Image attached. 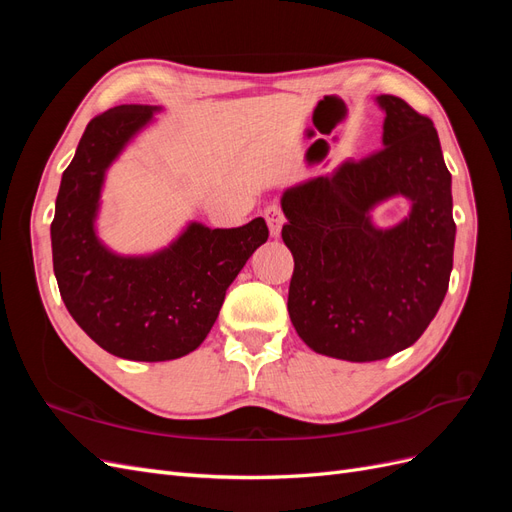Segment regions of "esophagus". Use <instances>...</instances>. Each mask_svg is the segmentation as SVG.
<instances>
[{"mask_svg":"<svg viewBox=\"0 0 512 512\" xmlns=\"http://www.w3.org/2000/svg\"><path fill=\"white\" fill-rule=\"evenodd\" d=\"M265 220H267V224H269L271 237H280L282 226H284V222H286L282 209L277 207V205H269V207L265 209Z\"/></svg>","mask_w":512,"mask_h":512,"instance_id":"esophagus-1","label":"esophagus"}]
</instances>
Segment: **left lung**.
Segmentation results:
<instances>
[{"label": "left lung", "mask_w": 512, "mask_h": 512, "mask_svg": "<svg viewBox=\"0 0 512 512\" xmlns=\"http://www.w3.org/2000/svg\"><path fill=\"white\" fill-rule=\"evenodd\" d=\"M376 100L384 147L282 196L292 327L314 352L352 363L386 359L425 333L448 290L457 230L431 119L397 96ZM399 193L413 200L411 215L376 229L370 209Z\"/></svg>", "instance_id": "obj_1"}]
</instances>
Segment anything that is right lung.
I'll return each instance as SVG.
<instances>
[{
  "mask_svg": "<svg viewBox=\"0 0 512 512\" xmlns=\"http://www.w3.org/2000/svg\"><path fill=\"white\" fill-rule=\"evenodd\" d=\"M158 106L121 104L91 119L61 177L51 224L53 271L76 324L119 359L170 361L205 342L226 290L258 247L267 222L207 228L192 222L151 256L113 254L96 235L106 168Z\"/></svg>",
  "mask_w": 512,
  "mask_h": 512,
  "instance_id": "obj_1",
  "label": "right lung"
}]
</instances>
